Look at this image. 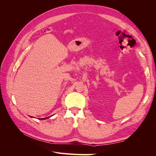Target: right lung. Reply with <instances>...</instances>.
<instances>
[{
  "label": "right lung",
  "mask_w": 156,
  "mask_h": 156,
  "mask_svg": "<svg viewBox=\"0 0 156 156\" xmlns=\"http://www.w3.org/2000/svg\"><path fill=\"white\" fill-rule=\"evenodd\" d=\"M30 117H32V116H30ZM50 117V116H49ZM49 117H48V118H45V119H41V120H45V119H48V118H49Z\"/></svg>",
  "instance_id": "right-lung-1"
}]
</instances>
